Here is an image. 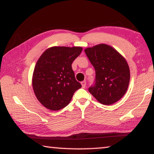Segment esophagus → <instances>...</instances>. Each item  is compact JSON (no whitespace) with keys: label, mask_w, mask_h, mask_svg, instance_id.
<instances>
[{"label":"esophagus","mask_w":154,"mask_h":154,"mask_svg":"<svg viewBox=\"0 0 154 154\" xmlns=\"http://www.w3.org/2000/svg\"><path fill=\"white\" fill-rule=\"evenodd\" d=\"M81 85H82V87L85 88V86H86V81H82L81 82Z\"/></svg>","instance_id":"1"}]
</instances>
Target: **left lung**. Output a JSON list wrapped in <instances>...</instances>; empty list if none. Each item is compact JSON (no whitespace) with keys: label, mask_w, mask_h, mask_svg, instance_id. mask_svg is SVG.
Segmentation results:
<instances>
[{"label":"left lung","mask_w":154,"mask_h":154,"mask_svg":"<svg viewBox=\"0 0 154 154\" xmlns=\"http://www.w3.org/2000/svg\"><path fill=\"white\" fill-rule=\"evenodd\" d=\"M85 52L96 71L95 85L89 91L103 105L116 103L128 89L130 71L127 60L106 44L88 47Z\"/></svg>","instance_id":"8db88e82"}]
</instances>
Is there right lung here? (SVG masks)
<instances>
[{
    "label": "right lung",
    "instance_id": "obj_1",
    "mask_svg": "<svg viewBox=\"0 0 154 154\" xmlns=\"http://www.w3.org/2000/svg\"><path fill=\"white\" fill-rule=\"evenodd\" d=\"M81 47H52L42 53L34 67L32 86L45 107L58 111L69 105L74 92L81 87L75 80L72 64Z\"/></svg>",
    "mask_w": 154,
    "mask_h": 154
}]
</instances>
